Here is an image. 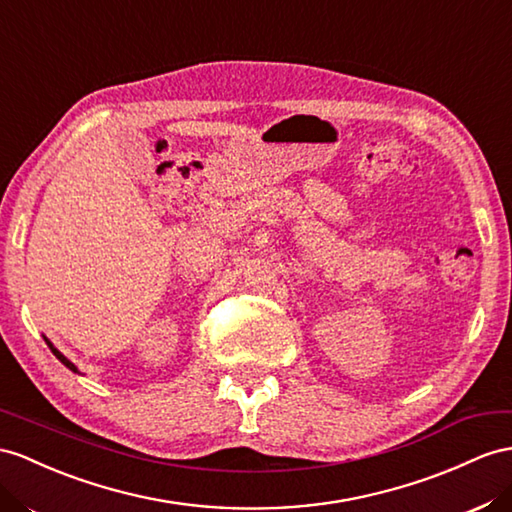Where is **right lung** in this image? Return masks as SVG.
Returning a JSON list of instances; mask_svg holds the SVG:
<instances>
[{
  "label": "right lung",
  "instance_id": "add662e5",
  "mask_svg": "<svg viewBox=\"0 0 512 512\" xmlns=\"http://www.w3.org/2000/svg\"><path fill=\"white\" fill-rule=\"evenodd\" d=\"M45 342H47V346H49V348H51V352H54V355H56V357H58V359H60V361H62V363H64V365H67V368H69V370H73V372H77V368H75V365H73V363H71V361H69V359H67V357H64V355H62V352H58V350H56V348H54V346H51V342H49V339H45Z\"/></svg>",
  "mask_w": 512,
  "mask_h": 512
}]
</instances>
